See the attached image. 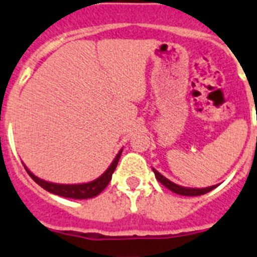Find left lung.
I'll return each mask as SVG.
<instances>
[{"label": "left lung", "instance_id": "obj_1", "mask_svg": "<svg viewBox=\"0 0 257 257\" xmlns=\"http://www.w3.org/2000/svg\"><path fill=\"white\" fill-rule=\"evenodd\" d=\"M153 172L154 174H156V178L158 179L159 182H161L163 186H166L167 188L171 189L172 192H174V193H177V195H181V196H201V195H205V193H207V192L212 191L213 188H216V186H212V187H207V188H184V187H181L178 186V184L173 183V182H171L169 179H167L166 177L162 176L159 172H157L156 169L153 168Z\"/></svg>", "mask_w": 257, "mask_h": 257}]
</instances>
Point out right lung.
<instances>
[{"mask_svg": "<svg viewBox=\"0 0 257 257\" xmlns=\"http://www.w3.org/2000/svg\"><path fill=\"white\" fill-rule=\"evenodd\" d=\"M121 151L119 152L118 156L115 157V159L113 161V163L110 164L108 169L105 171V173L101 174L98 179L93 182H89V183H83V184H57V183H51V182L42 181V179L37 178L36 176L31 173L29 169L25 167L26 172L29 173V176L36 182L39 186H41L42 188L46 189L50 193H54V195L61 196V197L65 198H74V200H85V198H93L95 196H98L106 186L110 182L111 176H113V172L115 171L116 164H118L119 158H120Z\"/></svg>", "mask_w": 257, "mask_h": 257, "instance_id": "add662e5", "label": "right lung"}]
</instances>
